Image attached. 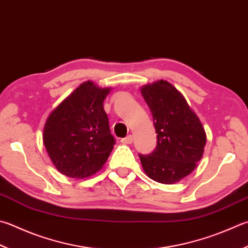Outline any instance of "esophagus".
Segmentation results:
<instances>
[{"label":"esophagus","mask_w":248,"mask_h":248,"mask_svg":"<svg viewBox=\"0 0 248 248\" xmlns=\"http://www.w3.org/2000/svg\"><path fill=\"white\" fill-rule=\"evenodd\" d=\"M133 140H134V138H133L132 135H128V136H126L125 138L121 139V142L125 143V144H130V143L133 142Z\"/></svg>","instance_id":"obj_1"}]
</instances>
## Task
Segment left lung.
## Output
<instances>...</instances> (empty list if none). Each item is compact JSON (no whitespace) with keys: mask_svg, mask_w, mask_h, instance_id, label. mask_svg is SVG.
Masks as SVG:
<instances>
[{"mask_svg":"<svg viewBox=\"0 0 248 248\" xmlns=\"http://www.w3.org/2000/svg\"><path fill=\"white\" fill-rule=\"evenodd\" d=\"M151 110L157 143L152 153L139 154L146 175L172 185L191 174L203 156L206 133L198 115L176 87L160 80L141 87Z\"/></svg>","mask_w":248,"mask_h":248,"instance_id":"8db88e82","label":"left lung"}]
</instances>
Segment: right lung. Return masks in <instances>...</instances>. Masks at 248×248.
<instances>
[{
  "label": "right lung",
  "mask_w": 248,
  "mask_h": 248,
  "mask_svg": "<svg viewBox=\"0 0 248 248\" xmlns=\"http://www.w3.org/2000/svg\"><path fill=\"white\" fill-rule=\"evenodd\" d=\"M111 88L82 83L50 112L43 142L54 166L71 178H85L101 170L113 149L104 100Z\"/></svg>",
  "instance_id": "right-lung-1"
}]
</instances>
